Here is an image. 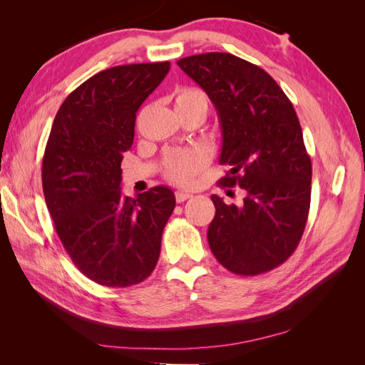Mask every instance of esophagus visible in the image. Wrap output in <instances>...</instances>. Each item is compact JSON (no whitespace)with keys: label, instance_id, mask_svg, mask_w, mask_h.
Listing matches in <instances>:
<instances>
[{"label":"esophagus","instance_id":"esophagus-1","mask_svg":"<svg viewBox=\"0 0 365 365\" xmlns=\"http://www.w3.org/2000/svg\"><path fill=\"white\" fill-rule=\"evenodd\" d=\"M193 195L189 193V192H176L175 193V197H176V202H184L189 200V197H192Z\"/></svg>","mask_w":365,"mask_h":365}]
</instances>
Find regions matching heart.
Segmentation results:
<instances>
[{"label": "heart", "mask_w": 365, "mask_h": 365, "mask_svg": "<svg viewBox=\"0 0 365 365\" xmlns=\"http://www.w3.org/2000/svg\"><path fill=\"white\" fill-rule=\"evenodd\" d=\"M173 102L178 113H201L207 115L208 98L193 86H181L173 94ZM208 164L207 153L201 149H187L170 152L165 158L164 175L170 182L190 185Z\"/></svg>", "instance_id": "heart-1"}]
</instances>
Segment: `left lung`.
<instances>
[{"instance_id": "obj_1", "label": "left lung", "mask_w": 365, "mask_h": 365, "mask_svg": "<svg viewBox=\"0 0 365 365\" xmlns=\"http://www.w3.org/2000/svg\"><path fill=\"white\" fill-rule=\"evenodd\" d=\"M176 63L216 108L219 163L230 165L219 184L247 193L240 207L212 195L210 250L239 275L277 268L300 242L311 205L312 164L295 109L267 71L235 54H195Z\"/></svg>"}]
</instances>
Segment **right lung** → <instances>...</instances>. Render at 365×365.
<instances>
[{"instance_id": "obj_1", "label": "right lung", "mask_w": 365, "mask_h": 365, "mask_svg": "<svg viewBox=\"0 0 365 365\" xmlns=\"http://www.w3.org/2000/svg\"><path fill=\"white\" fill-rule=\"evenodd\" d=\"M169 70L155 62L94 74L61 105L43 152L42 189L62 245L82 274L109 288L149 277L175 208L169 187L135 200L120 189L138 108Z\"/></svg>"}]
</instances>
